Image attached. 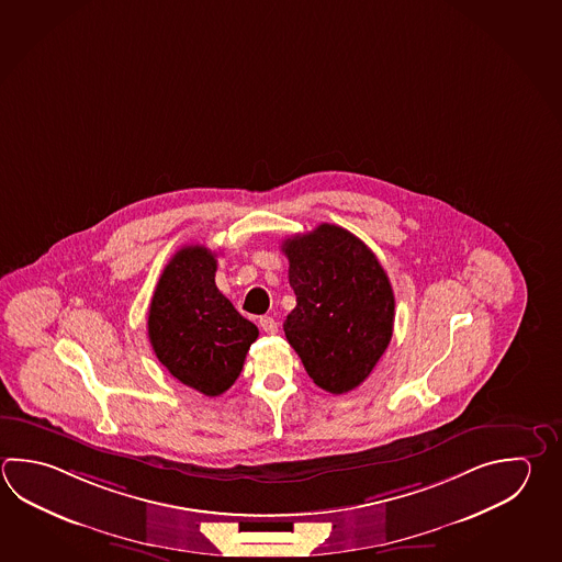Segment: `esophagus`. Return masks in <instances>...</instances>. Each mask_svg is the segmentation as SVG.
<instances>
[{
  "mask_svg": "<svg viewBox=\"0 0 562 562\" xmlns=\"http://www.w3.org/2000/svg\"><path fill=\"white\" fill-rule=\"evenodd\" d=\"M260 328L265 329L266 334H276L278 331V322L272 316H262L260 318Z\"/></svg>",
  "mask_w": 562,
  "mask_h": 562,
  "instance_id": "obj_1",
  "label": "esophagus"
}]
</instances>
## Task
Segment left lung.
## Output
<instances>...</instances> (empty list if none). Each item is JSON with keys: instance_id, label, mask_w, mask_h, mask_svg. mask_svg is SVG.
Segmentation results:
<instances>
[{"instance_id": "1", "label": "left lung", "mask_w": 562, "mask_h": 562, "mask_svg": "<svg viewBox=\"0 0 562 562\" xmlns=\"http://www.w3.org/2000/svg\"><path fill=\"white\" fill-rule=\"evenodd\" d=\"M296 307L284 334L314 383L329 393L358 387L390 346L395 316L390 278L366 244L336 224L282 243Z\"/></svg>"}]
</instances>
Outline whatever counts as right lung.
Here are the masks:
<instances>
[{
	"label": "right lung",
	"instance_id": "obj_1",
	"mask_svg": "<svg viewBox=\"0 0 562 562\" xmlns=\"http://www.w3.org/2000/svg\"><path fill=\"white\" fill-rule=\"evenodd\" d=\"M216 255L201 244L170 258L148 307V339L172 378L209 397L243 371L258 328L234 310L214 282Z\"/></svg>",
	"mask_w": 562,
	"mask_h": 562
}]
</instances>
